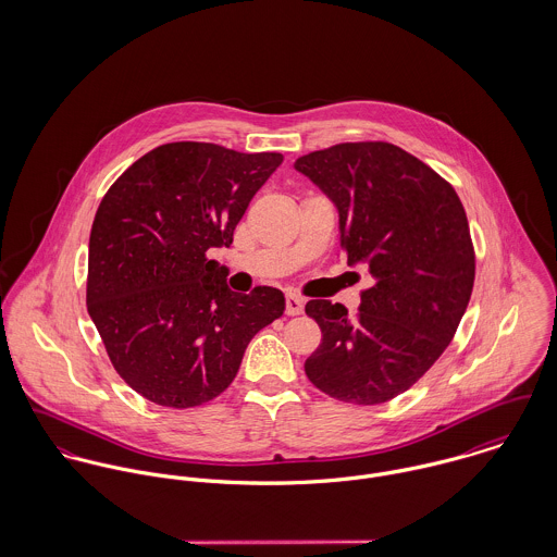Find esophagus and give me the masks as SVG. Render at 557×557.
Returning <instances> with one entry per match:
<instances>
[{"instance_id":"34e87169","label":"esophagus","mask_w":557,"mask_h":557,"mask_svg":"<svg viewBox=\"0 0 557 557\" xmlns=\"http://www.w3.org/2000/svg\"><path fill=\"white\" fill-rule=\"evenodd\" d=\"M285 313L287 315H302L305 313V300L298 294H287L285 298Z\"/></svg>"}]
</instances>
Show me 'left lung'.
<instances>
[{
	"label": "left lung",
	"mask_w": 557,
	"mask_h": 557,
	"mask_svg": "<svg viewBox=\"0 0 557 557\" xmlns=\"http://www.w3.org/2000/svg\"><path fill=\"white\" fill-rule=\"evenodd\" d=\"M334 203L349 265L373 285L360 313L311 300L321 345L307 377L332 398L377 405L409 391L444 354L474 287V246L455 188L393 144H338L294 162Z\"/></svg>",
	"instance_id": "obj_1"
}]
</instances>
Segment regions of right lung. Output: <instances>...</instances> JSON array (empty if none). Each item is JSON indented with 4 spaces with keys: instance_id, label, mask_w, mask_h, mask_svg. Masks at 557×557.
<instances>
[{
    "instance_id": "obj_1",
    "label": "right lung",
    "mask_w": 557,
    "mask_h": 557,
    "mask_svg": "<svg viewBox=\"0 0 557 557\" xmlns=\"http://www.w3.org/2000/svg\"><path fill=\"white\" fill-rule=\"evenodd\" d=\"M276 152L164 144L133 162L102 197L87 259V313L117 375L141 397L175 409L219 397L250 338L281 318L285 296L227 287L208 259L230 246Z\"/></svg>"
}]
</instances>
